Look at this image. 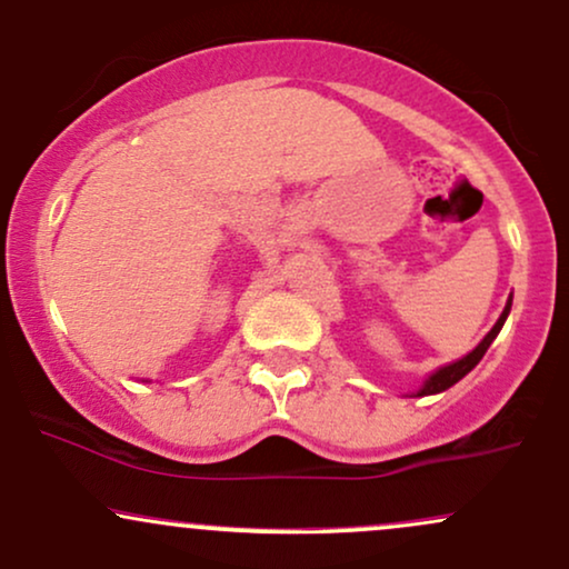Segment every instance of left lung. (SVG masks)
<instances>
[{
  "mask_svg": "<svg viewBox=\"0 0 569 569\" xmlns=\"http://www.w3.org/2000/svg\"><path fill=\"white\" fill-rule=\"evenodd\" d=\"M510 303H513V296L508 298V303H506V309H502V315H500V319H497L495 322V328L489 330L487 336H483V341L478 343V347L473 349V352H468L462 357V360H457V362H449V366H443V368H438L436 373H430L425 379V385L419 387V392H417V398H422V395H438V392H443V389H449V387H455L459 379H462V376H468L470 370H473L478 362H481V357L487 355V349L491 347V341H495L497 338V333H500L502 330V325H506V319H508V315H510Z\"/></svg>",
  "mask_w": 569,
  "mask_h": 569,
  "instance_id": "1",
  "label": "left lung"
}]
</instances>
